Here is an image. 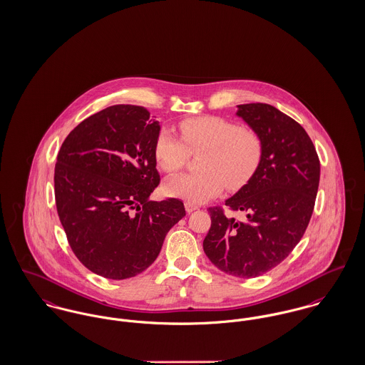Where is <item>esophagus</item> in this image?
<instances>
[{"label":"esophagus","instance_id":"34e87169","mask_svg":"<svg viewBox=\"0 0 365 365\" xmlns=\"http://www.w3.org/2000/svg\"><path fill=\"white\" fill-rule=\"evenodd\" d=\"M185 207H186V211H187V212H193L195 210L198 208V205H197V204H195V202H190V201H186V202H185Z\"/></svg>","mask_w":365,"mask_h":365}]
</instances>
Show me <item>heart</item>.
I'll use <instances>...</instances> for the list:
<instances>
[{"label": "heart", "instance_id": "1", "mask_svg": "<svg viewBox=\"0 0 365 365\" xmlns=\"http://www.w3.org/2000/svg\"><path fill=\"white\" fill-rule=\"evenodd\" d=\"M182 140L163 128L155 139L154 154L165 173L183 168L190 154H201L196 173L169 179L164 189L169 196L190 202H204L218 196L226 185L230 190L246 186L261 164L264 140L247 126H239L222 116L189 118L179 123Z\"/></svg>", "mask_w": 365, "mask_h": 365}]
</instances>
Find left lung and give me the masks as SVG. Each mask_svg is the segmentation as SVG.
<instances>
[{"label":"left lung","instance_id":"left-lung-1","mask_svg":"<svg viewBox=\"0 0 365 365\" xmlns=\"http://www.w3.org/2000/svg\"><path fill=\"white\" fill-rule=\"evenodd\" d=\"M264 140V155L250 182L225 205L245 220L210 207L211 227L202 242L210 261L225 274L257 278L279 265L309 226L319 185V158L294 119L262 103L239 106Z\"/></svg>","mask_w":365,"mask_h":365}]
</instances>
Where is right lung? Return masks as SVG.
I'll list each match as a JSON object with an SVG mask.
<instances>
[{"label": "right lung", "instance_id": "right-lung-1", "mask_svg": "<svg viewBox=\"0 0 365 365\" xmlns=\"http://www.w3.org/2000/svg\"><path fill=\"white\" fill-rule=\"evenodd\" d=\"M158 120L139 106H113L62 143L54 172L56 211L68 243L91 272L128 279L147 269L169 229L186 215L178 198L150 201Z\"/></svg>", "mask_w": 365, "mask_h": 365}]
</instances>
